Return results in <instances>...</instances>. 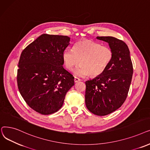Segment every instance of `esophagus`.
<instances>
[{"label": "esophagus", "instance_id": "obj_1", "mask_svg": "<svg viewBox=\"0 0 150 150\" xmlns=\"http://www.w3.org/2000/svg\"><path fill=\"white\" fill-rule=\"evenodd\" d=\"M74 82H78L81 81V79H79V78L76 77H74Z\"/></svg>", "mask_w": 150, "mask_h": 150}]
</instances>
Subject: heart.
I'll return each instance as SVG.
<instances>
[{
	"instance_id": "b5f03b06",
	"label": "heart",
	"mask_w": 150,
	"mask_h": 150,
	"mask_svg": "<svg viewBox=\"0 0 150 150\" xmlns=\"http://www.w3.org/2000/svg\"><path fill=\"white\" fill-rule=\"evenodd\" d=\"M112 57L110 47L89 40L77 42L73 50L67 49L63 54L64 64L68 70L71 71L80 63L81 65L73 71L74 75L79 77L90 74L93 77L100 76L108 68Z\"/></svg>"
}]
</instances>
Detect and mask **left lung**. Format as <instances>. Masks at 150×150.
<instances>
[{"mask_svg": "<svg viewBox=\"0 0 150 150\" xmlns=\"http://www.w3.org/2000/svg\"><path fill=\"white\" fill-rule=\"evenodd\" d=\"M107 42L113 52L112 61L104 72L85 82V104L95 115L104 116L119 109L126 100L133 74L127 46L112 37H97Z\"/></svg>", "mask_w": 150, "mask_h": 150, "instance_id": "obj_1", "label": "left lung"}]
</instances>
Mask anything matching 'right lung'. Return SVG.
Segmentation results:
<instances>
[{
    "label": "right lung",
    "mask_w": 150,
    "mask_h": 150,
    "mask_svg": "<svg viewBox=\"0 0 150 150\" xmlns=\"http://www.w3.org/2000/svg\"><path fill=\"white\" fill-rule=\"evenodd\" d=\"M70 38L42 34L21 54L17 82L21 96L36 112L49 115L62 107L73 76L63 67V54Z\"/></svg>",
    "instance_id": "obj_1"
}]
</instances>
